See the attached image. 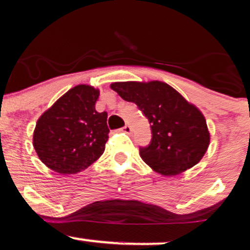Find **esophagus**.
<instances>
[{"instance_id": "34e87169", "label": "esophagus", "mask_w": 250, "mask_h": 250, "mask_svg": "<svg viewBox=\"0 0 250 250\" xmlns=\"http://www.w3.org/2000/svg\"><path fill=\"white\" fill-rule=\"evenodd\" d=\"M122 131H125V133H130L131 132V126H130V125L126 124L124 128H122Z\"/></svg>"}]
</instances>
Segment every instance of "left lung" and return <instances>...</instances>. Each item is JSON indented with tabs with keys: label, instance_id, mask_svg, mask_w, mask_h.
<instances>
[{
	"label": "left lung",
	"instance_id": "8db88e82",
	"mask_svg": "<svg viewBox=\"0 0 250 250\" xmlns=\"http://www.w3.org/2000/svg\"><path fill=\"white\" fill-rule=\"evenodd\" d=\"M111 88L148 119L152 139L139 154L153 170L172 177L203 159L209 145L206 120L177 90L161 82L114 83Z\"/></svg>",
	"mask_w": 250,
	"mask_h": 250
}]
</instances>
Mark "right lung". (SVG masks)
<instances>
[{
  "label": "right lung",
  "mask_w": 250,
  "mask_h": 250,
  "mask_svg": "<svg viewBox=\"0 0 250 250\" xmlns=\"http://www.w3.org/2000/svg\"><path fill=\"white\" fill-rule=\"evenodd\" d=\"M100 91L79 85L63 95L38 119L34 148L51 170L75 174L85 170L104 153L110 129L106 112H97Z\"/></svg>",
  "instance_id": "obj_1"
}]
</instances>
